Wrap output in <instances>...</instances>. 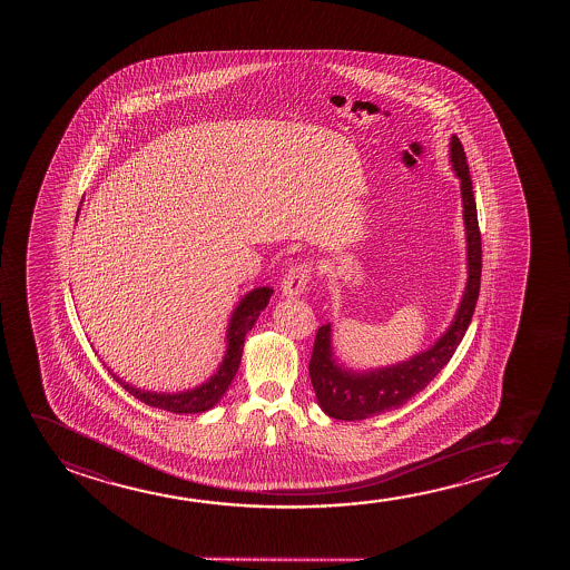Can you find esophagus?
Wrapping results in <instances>:
<instances>
[{
	"label": "esophagus",
	"instance_id": "34e87169",
	"mask_svg": "<svg viewBox=\"0 0 570 570\" xmlns=\"http://www.w3.org/2000/svg\"><path fill=\"white\" fill-rule=\"evenodd\" d=\"M312 278V265L307 261L296 263L288 268V273L282 278V294L288 297H297L304 294L305 286Z\"/></svg>",
	"mask_w": 570,
	"mask_h": 570
}]
</instances>
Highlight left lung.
<instances>
[{"instance_id": "8db88e82", "label": "left lung", "mask_w": 570, "mask_h": 570, "mask_svg": "<svg viewBox=\"0 0 570 570\" xmlns=\"http://www.w3.org/2000/svg\"><path fill=\"white\" fill-rule=\"evenodd\" d=\"M452 164L461 180V198H463V219L468 229V288L461 299L460 309L453 320L452 327L438 341L432 348L416 354L397 366L383 367L367 374H354L336 364L331 352V323L321 325L312 360H309V377L317 395L321 409L336 421H364L367 416L393 411L405 405L409 399L421 393L438 372L450 362L461 338L468 331L471 317L475 313L479 288H481V268H483V250H481V229L476 219L473 183L469 177V165L460 138L452 136Z\"/></svg>"}]
</instances>
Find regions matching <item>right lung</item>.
<instances>
[{
  "instance_id": "add662e5",
  "label": "right lung",
  "mask_w": 570,
  "mask_h": 570,
  "mask_svg": "<svg viewBox=\"0 0 570 570\" xmlns=\"http://www.w3.org/2000/svg\"><path fill=\"white\" fill-rule=\"evenodd\" d=\"M271 296H273V289L257 288L243 297L242 304L237 305L234 317L229 321L226 358L222 362L218 374L212 375L210 382L203 383L200 387L169 395V393H151V391L136 390L132 385L118 380L117 375L112 374V377L130 395H134L141 403H146V405L154 406V409H161V411L177 414L204 413V411H208V409L218 403L219 399L224 397L229 383L234 382L237 367H239V362H242L245 335L249 333L261 312L268 305Z\"/></svg>"
}]
</instances>
